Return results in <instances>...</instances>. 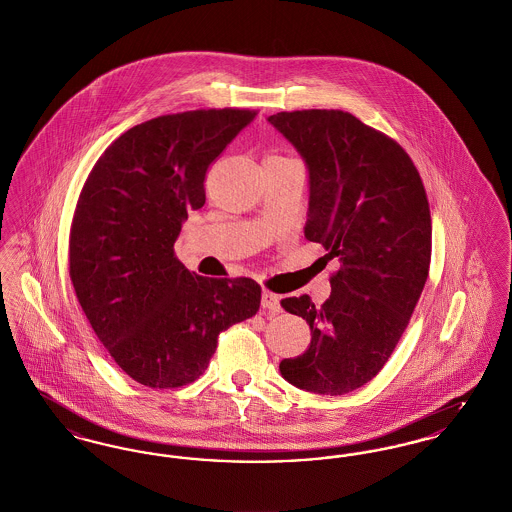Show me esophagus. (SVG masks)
<instances>
[{"mask_svg": "<svg viewBox=\"0 0 512 512\" xmlns=\"http://www.w3.org/2000/svg\"><path fill=\"white\" fill-rule=\"evenodd\" d=\"M261 307L268 311V313H280L282 307H280V297L276 293L263 292L261 297Z\"/></svg>", "mask_w": 512, "mask_h": 512, "instance_id": "esophagus-1", "label": "esophagus"}]
</instances>
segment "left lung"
<instances>
[{"instance_id": "1", "label": "left lung", "mask_w": 512, "mask_h": 512, "mask_svg": "<svg viewBox=\"0 0 512 512\" xmlns=\"http://www.w3.org/2000/svg\"><path fill=\"white\" fill-rule=\"evenodd\" d=\"M268 121L309 167L305 238L340 261L322 305L309 295L280 301L313 336L280 372L299 390L343 395L384 368L413 317L432 257L428 197L409 153L347 111H282Z\"/></svg>"}]
</instances>
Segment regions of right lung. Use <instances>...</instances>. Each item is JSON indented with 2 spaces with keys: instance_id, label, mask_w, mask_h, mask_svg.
<instances>
[{
  "instance_id": "add662e5",
  "label": "right lung",
  "mask_w": 512,
  "mask_h": 512,
  "mask_svg": "<svg viewBox=\"0 0 512 512\" xmlns=\"http://www.w3.org/2000/svg\"><path fill=\"white\" fill-rule=\"evenodd\" d=\"M255 115L197 109L136 124L101 153L78 195L74 292L113 361L147 388L195 382L220 332L259 311L255 280L199 276L174 253L188 213L205 205L209 167Z\"/></svg>"
}]
</instances>
